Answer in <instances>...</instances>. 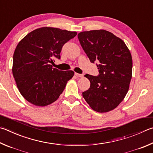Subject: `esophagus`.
Returning a JSON list of instances; mask_svg holds the SVG:
<instances>
[{
  "label": "esophagus",
  "mask_w": 153,
  "mask_h": 153,
  "mask_svg": "<svg viewBox=\"0 0 153 153\" xmlns=\"http://www.w3.org/2000/svg\"><path fill=\"white\" fill-rule=\"evenodd\" d=\"M75 76L77 77H82L84 76V75L83 74H77V73H75Z\"/></svg>",
  "instance_id": "esophagus-1"
}]
</instances>
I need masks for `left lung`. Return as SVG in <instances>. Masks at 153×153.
Here are the masks:
<instances>
[{"label": "left lung", "instance_id": "obj_1", "mask_svg": "<svg viewBox=\"0 0 153 153\" xmlns=\"http://www.w3.org/2000/svg\"><path fill=\"white\" fill-rule=\"evenodd\" d=\"M77 37L90 62H98V76L85 75L90 87L82 93L83 97L94 111L109 112L118 106L128 91L131 53L121 39L105 30L83 31Z\"/></svg>", "mask_w": 153, "mask_h": 153}]
</instances>
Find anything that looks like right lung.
<instances>
[{"instance_id":"obj_1","label":"right lung","mask_w":153,"mask_h":153,"mask_svg":"<svg viewBox=\"0 0 153 153\" xmlns=\"http://www.w3.org/2000/svg\"><path fill=\"white\" fill-rule=\"evenodd\" d=\"M77 33L41 27L27 34L13 55V74L21 95L30 103L45 106L56 101L64 90L73 71L53 68V58L60 59L63 45Z\"/></svg>"}]
</instances>
